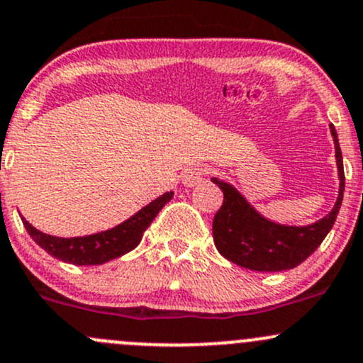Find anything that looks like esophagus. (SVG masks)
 I'll return each mask as SVG.
<instances>
[{"label": "esophagus", "instance_id": "esophagus-1", "mask_svg": "<svg viewBox=\"0 0 363 363\" xmlns=\"http://www.w3.org/2000/svg\"><path fill=\"white\" fill-rule=\"evenodd\" d=\"M203 177H205L203 168H189V170H186V174L182 175V182H184V186L191 188V186L200 184V182L203 181Z\"/></svg>", "mask_w": 363, "mask_h": 363}]
</instances>
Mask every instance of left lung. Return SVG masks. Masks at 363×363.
Masks as SVG:
<instances>
[{
    "mask_svg": "<svg viewBox=\"0 0 363 363\" xmlns=\"http://www.w3.org/2000/svg\"><path fill=\"white\" fill-rule=\"evenodd\" d=\"M330 133L335 145L339 195L332 211L313 225L291 226L272 221L259 214L230 182L212 177L225 195L212 221V235L216 247L226 259L258 272H281L300 265L318 250L334 226L344 196L342 155L334 124H330Z\"/></svg>",
    "mask_w": 363,
    "mask_h": 363,
    "instance_id": "1",
    "label": "left lung"
}]
</instances>
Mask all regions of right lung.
Wrapping results in <instances>:
<instances>
[{"mask_svg":"<svg viewBox=\"0 0 363 363\" xmlns=\"http://www.w3.org/2000/svg\"><path fill=\"white\" fill-rule=\"evenodd\" d=\"M172 196H174V191H167L121 225L105 232L93 233V235L65 239V237H54L40 232L24 218L23 223L31 239L54 258L73 263V265H101L135 250L140 244L142 235L149 228L152 219L158 216L167 202H170Z\"/></svg>","mask_w":363,"mask_h":363,"instance_id":"1","label":"right lung"}]
</instances>
